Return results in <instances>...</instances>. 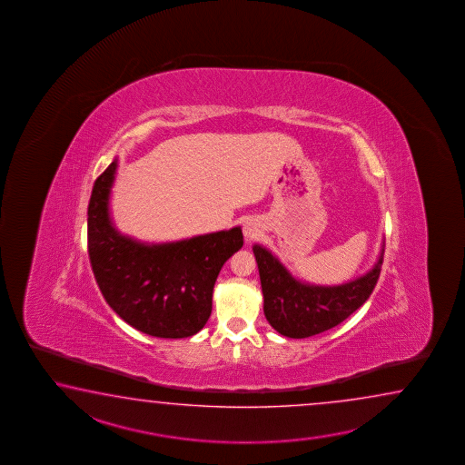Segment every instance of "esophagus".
<instances>
[{
    "mask_svg": "<svg viewBox=\"0 0 465 465\" xmlns=\"http://www.w3.org/2000/svg\"><path fill=\"white\" fill-rule=\"evenodd\" d=\"M257 232H259V229H257V226H254V224L249 223V224L244 226V234H246V237H249V239L257 236Z\"/></svg>",
    "mask_w": 465,
    "mask_h": 465,
    "instance_id": "esophagus-1",
    "label": "esophagus"
}]
</instances>
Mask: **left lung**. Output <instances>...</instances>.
I'll list each match as a JSON object with an SVG mask.
<instances>
[{
  "mask_svg": "<svg viewBox=\"0 0 465 465\" xmlns=\"http://www.w3.org/2000/svg\"><path fill=\"white\" fill-rule=\"evenodd\" d=\"M257 269L269 324L292 339L316 336L341 324L372 294L384 261V244L374 267L339 286L306 284L292 277L266 247L254 244Z\"/></svg>",
  "mask_w": 465,
  "mask_h": 465,
  "instance_id": "left-lung-1",
  "label": "left lung"
}]
</instances>
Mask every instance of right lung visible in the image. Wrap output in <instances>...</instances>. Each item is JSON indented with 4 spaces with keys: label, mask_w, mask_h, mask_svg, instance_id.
<instances>
[{
    "label": "right lung",
    "mask_w": 465,
    "mask_h": 465,
    "mask_svg": "<svg viewBox=\"0 0 465 465\" xmlns=\"http://www.w3.org/2000/svg\"><path fill=\"white\" fill-rule=\"evenodd\" d=\"M116 168L118 159L94 181L88 206L89 261L101 294L148 336H194L211 316L221 267L242 247V231L237 226L164 244L123 236L109 216Z\"/></svg>",
    "instance_id": "1"
}]
</instances>
